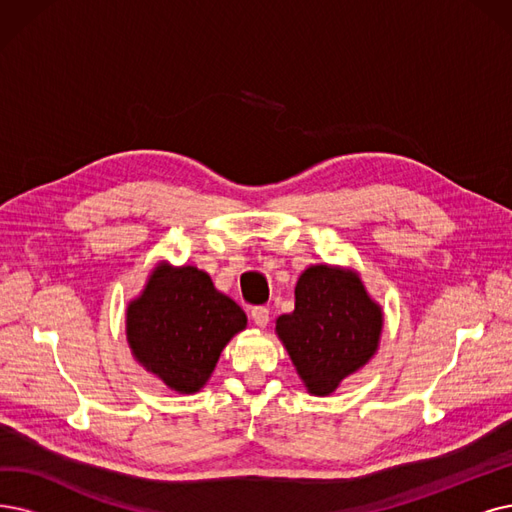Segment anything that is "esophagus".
I'll use <instances>...</instances> for the list:
<instances>
[{
    "label": "esophagus",
    "instance_id": "34e87169",
    "mask_svg": "<svg viewBox=\"0 0 512 512\" xmlns=\"http://www.w3.org/2000/svg\"><path fill=\"white\" fill-rule=\"evenodd\" d=\"M252 321L258 327H267V323H269V309H264V306H256V309H252Z\"/></svg>",
    "mask_w": 512,
    "mask_h": 512
}]
</instances>
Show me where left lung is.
I'll use <instances>...</instances> for the list:
<instances>
[{
    "mask_svg": "<svg viewBox=\"0 0 512 512\" xmlns=\"http://www.w3.org/2000/svg\"><path fill=\"white\" fill-rule=\"evenodd\" d=\"M294 298V311L277 317L275 334L306 391L327 397L378 353L382 306L355 269L336 264L306 267Z\"/></svg>",
    "mask_w": 512,
    "mask_h": 512,
    "instance_id": "left-lung-1",
    "label": "left lung"
}]
</instances>
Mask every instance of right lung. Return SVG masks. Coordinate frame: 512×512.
<instances>
[{"instance_id":"obj_1","label":"right lung","mask_w":512,"mask_h":512,"mask_svg":"<svg viewBox=\"0 0 512 512\" xmlns=\"http://www.w3.org/2000/svg\"><path fill=\"white\" fill-rule=\"evenodd\" d=\"M245 327L241 306L218 292L206 271L168 260L155 264L126 309L132 357L180 395L206 386L222 349Z\"/></svg>"}]
</instances>
